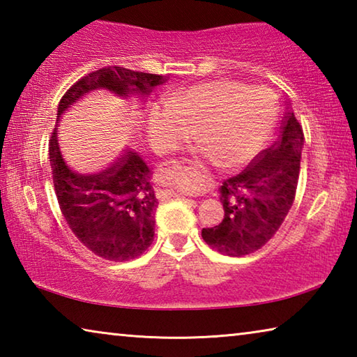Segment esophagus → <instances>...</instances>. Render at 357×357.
I'll list each match as a JSON object with an SVG mask.
<instances>
[{
    "instance_id": "esophagus-1",
    "label": "esophagus",
    "mask_w": 357,
    "mask_h": 357,
    "mask_svg": "<svg viewBox=\"0 0 357 357\" xmlns=\"http://www.w3.org/2000/svg\"><path fill=\"white\" fill-rule=\"evenodd\" d=\"M157 197H159L160 200H165V198H173V197H179V195H176V193L172 190H157Z\"/></svg>"
}]
</instances>
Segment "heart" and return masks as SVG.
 <instances>
[{
    "mask_svg": "<svg viewBox=\"0 0 357 357\" xmlns=\"http://www.w3.org/2000/svg\"><path fill=\"white\" fill-rule=\"evenodd\" d=\"M275 119L277 99L269 89L214 80L168 96L165 105L153 108L148 137L155 153L165 154L183 148L197 134L204 159L222 170H238L263 149ZM203 184L195 173L178 178L185 192L200 190Z\"/></svg>",
    "mask_w": 357,
    "mask_h": 357,
    "instance_id": "obj_1",
    "label": "heart"
}]
</instances>
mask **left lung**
<instances>
[{
	"instance_id": "left-lung-1",
	"label": "left lung",
	"mask_w": 357,
	"mask_h": 357,
	"mask_svg": "<svg viewBox=\"0 0 357 357\" xmlns=\"http://www.w3.org/2000/svg\"><path fill=\"white\" fill-rule=\"evenodd\" d=\"M280 129L273 146L261 151L245 170L220 185L225 215L219 225L203 228L202 236L223 255L243 257L261 249L293 206L304 132L291 107Z\"/></svg>"
}]
</instances>
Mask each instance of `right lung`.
I'll use <instances>...</instances> for the list:
<instances>
[{
	"instance_id": "obj_1",
	"label": "right lung",
	"mask_w": 357,
	"mask_h": 357,
	"mask_svg": "<svg viewBox=\"0 0 357 357\" xmlns=\"http://www.w3.org/2000/svg\"><path fill=\"white\" fill-rule=\"evenodd\" d=\"M167 75L146 74L119 66H108L82 77L66 91L58 105V118L94 89H110L119 98H146ZM53 128L50 155L53 185L59 209L72 233L100 258L129 261L153 244L155 193L151 168L140 153L128 149L112 165L96 173L80 172L64 159Z\"/></svg>"
}]
</instances>
